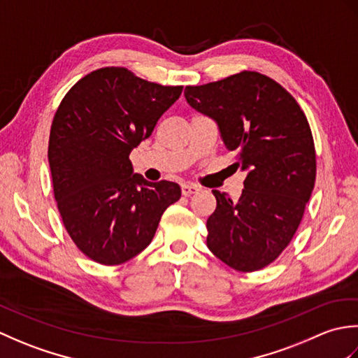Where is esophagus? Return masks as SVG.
<instances>
[{"instance_id":"obj_1","label":"esophagus","mask_w":358,"mask_h":358,"mask_svg":"<svg viewBox=\"0 0 358 358\" xmlns=\"http://www.w3.org/2000/svg\"><path fill=\"white\" fill-rule=\"evenodd\" d=\"M199 191H200V187L196 185H183V186H181V192H183V195H186V196L196 194Z\"/></svg>"}]
</instances>
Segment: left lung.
I'll list each match as a JSON object with an SVG mask.
<instances>
[{
  "instance_id": "8db88e82",
  "label": "left lung",
  "mask_w": 358,
  "mask_h": 358,
  "mask_svg": "<svg viewBox=\"0 0 358 358\" xmlns=\"http://www.w3.org/2000/svg\"><path fill=\"white\" fill-rule=\"evenodd\" d=\"M186 101L218 126L248 175L241 196L212 191L208 248L235 271L252 272L283 252L305 214L315 183V148L306 115L277 81L245 71L187 86Z\"/></svg>"
}]
</instances>
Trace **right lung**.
I'll use <instances>...</instances> for the list:
<instances>
[{
  "label": "right lung",
  "mask_w": 358,
  "mask_h": 358,
  "mask_svg": "<svg viewBox=\"0 0 358 358\" xmlns=\"http://www.w3.org/2000/svg\"><path fill=\"white\" fill-rule=\"evenodd\" d=\"M181 90L103 67L81 78L57 109L48 150L53 195L67 234L90 260L113 266L138 255L163 212L180 200L177 183L144 180L129 155Z\"/></svg>",
  "instance_id": "1"
}]
</instances>
